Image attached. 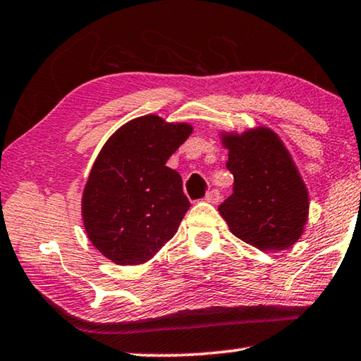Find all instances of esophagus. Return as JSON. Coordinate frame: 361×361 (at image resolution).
Returning <instances> with one entry per match:
<instances>
[{"label": "esophagus", "mask_w": 361, "mask_h": 361, "mask_svg": "<svg viewBox=\"0 0 361 361\" xmlns=\"http://www.w3.org/2000/svg\"><path fill=\"white\" fill-rule=\"evenodd\" d=\"M219 200H221V193L217 190H211L209 193H206V197H204V202L212 203V204L219 203Z\"/></svg>", "instance_id": "1"}]
</instances>
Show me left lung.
<instances>
[{
    "instance_id": "1",
    "label": "left lung",
    "mask_w": 361,
    "mask_h": 361,
    "mask_svg": "<svg viewBox=\"0 0 361 361\" xmlns=\"http://www.w3.org/2000/svg\"><path fill=\"white\" fill-rule=\"evenodd\" d=\"M224 145L235 182L219 212L232 233L262 251L293 246L307 222L309 195L279 135L261 128L224 135Z\"/></svg>"
}]
</instances>
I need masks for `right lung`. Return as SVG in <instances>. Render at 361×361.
<instances>
[{"label": "right lung", "instance_id": "right-lung-1", "mask_svg": "<svg viewBox=\"0 0 361 361\" xmlns=\"http://www.w3.org/2000/svg\"><path fill=\"white\" fill-rule=\"evenodd\" d=\"M192 131L147 115L121 126L100 150L81 209L87 238L111 262H147L176 235L190 202L166 161Z\"/></svg>", "mask_w": 361, "mask_h": 361}]
</instances>
